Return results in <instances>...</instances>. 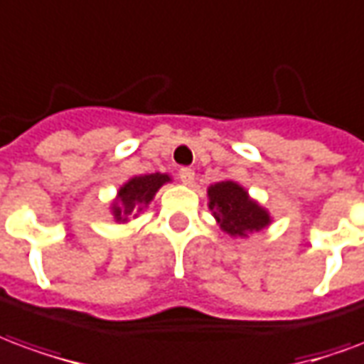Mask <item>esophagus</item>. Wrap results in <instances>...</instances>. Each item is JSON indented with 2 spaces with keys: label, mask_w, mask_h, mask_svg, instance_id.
<instances>
[{
  "label": "esophagus",
  "mask_w": 364,
  "mask_h": 364,
  "mask_svg": "<svg viewBox=\"0 0 364 364\" xmlns=\"http://www.w3.org/2000/svg\"><path fill=\"white\" fill-rule=\"evenodd\" d=\"M179 179L185 185H193V181H195V171L191 167H183V169H179Z\"/></svg>",
  "instance_id": "esophagus-1"
}]
</instances>
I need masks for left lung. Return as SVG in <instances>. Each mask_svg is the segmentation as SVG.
<instances>
[{
    "label": "left lung",
    "instance_id": "left-lung-1",
    "mask_svg": "<svg viewBox=\"0 0 364 364\" xmlns=\"http://www.w3.org/2000/svg\"><path fill=\"white\" fill-rule=\"evenodd\" d=\"M208 208L224 234L232 237H247L271 224L267 208L250 197V193L236 181L214 183L206 191Z\"/></svg>",
    "mask_w": 364,
    "mask_h": 364
}]
</instances>
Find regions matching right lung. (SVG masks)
Instances as JSON below:
<instances>
[{"label":"right lung","instance_id":"add662e5","mask_svg":"<svg viewBox=\"0 0 364 364\" xmlns=\"http://www.w3.org/2000/svg\"><path fill=\"white\" fill-rule=\"evenodd\" d=\"M169 181H171V175L167 173L136 175L132 179H128L122 187H119L117 197L111 203V214L114 222L128 224L130 218H136L142 210L148 208L156 193Z\"/></svg>","mask_w":364,"mask_h":364}]
</instances>
